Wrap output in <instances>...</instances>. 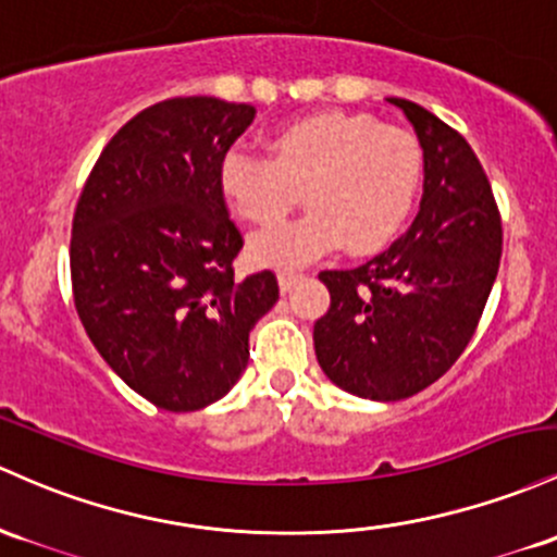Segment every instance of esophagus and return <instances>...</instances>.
<instances>
[{
	"mask_svg": "<svg viewBox=\"0 0 557 557\" xmlns=\"http://www.w3.org/2000/svg\"><path fill=\"white\" fill-rule=\"evenodd\" d=\"M301 280V272H290V269H283V272H277V283H280V290L288 293L293 285Z\"/></svg>",
	"mask_w": 557,
	"mask_h": 557,
	"instance_id": "esophagus-1",
	"label": "esophagus"
}]
</instances>
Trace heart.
<instances>
[{
  "label": "heart",
  "mask_w": 557,
  "mask_h": 557,
  "mask_svg": "<svg viewBox=\"0 0 557 557\" xmlns=\"http://www.w3.org/2000/svg\"><path fill=\"white\" fill-rule=\"evenodd\" d=\"M425 158L418 137L364 113L290 121L269 139V158L230 148L219 161L224 203L250 224L280 222L304 189L309 213L250 237V259L296 267L327 250L368 256L386 248L418 203Z\"/></svg>",
  "instance_id": "heart-1"
}]
</instances>
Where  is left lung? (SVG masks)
<instances>
[{
    "label": "left lung",
    "instance_id": "1",
    "mask_svg": "<svg viewBox=\"0 0 557 557\" xmlns=\"http://www.w3.org/2000/svg\"><path fill=\"white\" fill-rule=\"evenodd\" d=\"M425 158L420 211L388 250L325 269L330 309L314 322L317 362L338 388L396 401L436 383L479 327L503 256V219L486 171L460 132L391 97Z\"/></svg>",
    "mask_w": 557,
    "mask_h": 557
}]
</instances>
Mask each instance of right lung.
<instances>
[{
  "mask_svg": "<svg viewBox=\"0 0 557 557\" xmlns=\"http://www.w3.org/2000/svg\"><path fill=\"white\" fill-rule=\"evenodd\" d=\"M253 115L216 97L145 108L100 152L73 213L78 320L115 375L166 412L235 386L248 333L280 296L269 269L235 277L243 235L216 185Z\"/></svg>",
  "mask_w": 557,
  "mask_h": 557,
  "instance_id": "1",
  "label": "right lung"
}]
</instances>
